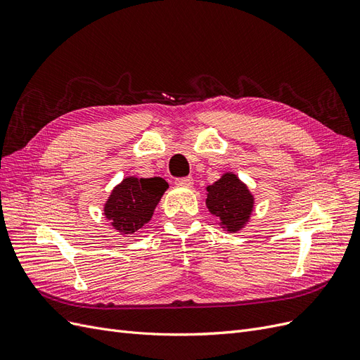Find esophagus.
Returning <instances> with one entry per match:
<instances>
[{
	"mask_svg": "<svg viewBox=\"0 0 360 360\" xmlns=\"http://www.w3.org/2000/svg\"><path fill=\"white\" fill-rule=\"evenodd\" d=\"M176 184L179 186H184V188H191L193 184V179L192 177H183V179H177Z\"/></svg>",
	"mask_w": 360,
	"mask_h": 360,
	"instance_id": "34e87169",
	"label": "esophagus"
}]
</instances>
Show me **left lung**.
Listing matches in <instances>:
<instances>
[{
	"instance_id": "1",
	"label": "left lung",
	"mask_w": 360,
	"mask_h": 360,
	"mask_svg": "<svg viewBox=\"0 0 360 360\" xmlns=\"http://www.w3.org/2000/svg\"><path fill=\"white\" fill-rule=\"evenodd\" d=\"M205 205L219 217V225L228 233H237L249 222L255 198L234 172H225L219 180L207 186Z\"/></svg>"
}]
</instances>
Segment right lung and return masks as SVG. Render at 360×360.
<instances>
[{
	"label": "right lung",
	"mask_w": 360,
	"mask_h": 360,
	"mask_svg": "<svg viewBox=\"0 0 360 360\" xmlns=\"http://www.w3.org/2000/svg\"><path fill=\"white\" fill-rule=\"evenodd\" d=\"M168 183L160 177H126L112 189L103 207L106 221L122 236L135 237L150 222Z\"/></svg>",
	"instance_id": "add662e5"
}]
</instances>
